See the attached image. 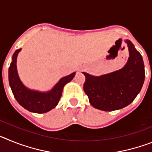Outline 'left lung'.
Listing matches in <instances>:
<instances>
[{
    "label": "left lung",
    "instance_id": "obj_1",
    "mask_svg": "<svg viewBox=\"0 0 152 152\" xmlns=\"http://www.w3.org/2000/svg\"><path fill=\"white\" fill-rule=\"evenodd\" d=\"M129 49L128 61L121 69L111 73L85 76L84 91L94 108L113 111L129 105L139 94L145 80L143 59L132 42L125 40Z\"/></svg>",
    "mask_w": 152,
    "mask_h": 152
}]
</instances>
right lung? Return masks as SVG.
Instances as JSON below:
<instances>
[{
  "label": "right lung",
  "instance_id": "right-lung-1",
  "mask_svg": "<svg viewBox=\"0 0 152 152\" xmlns=\"http://www.w3.org/2000/svg\"><path fill=\"white\" fill-rule=\"evenodd\" d=\"M21 49L13 53L12 61L9 68V84L13 94L23 108L36 113H45L54 109L58 105L64 85L74 78L75 72L63 77L50 90L42 92L28 88L24 85L19 77L17 68V59Z\"/></svg>",
  "mask_w": 152,
  "mask_h": 152
}]
</instances>
